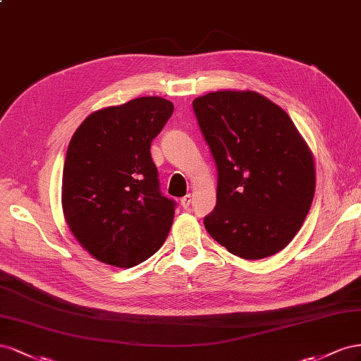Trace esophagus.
I'll list each match as a JSON object with an SVG mask.
<instances>
[{"instance_id": "1", "label": "esophagus", "mask_w": 361, "mask_h": 361, "mask_svg": "<svg viewBox=\"0 0 361 361\" xmlns=\"http://www.w3.org/2000/svg\"><path fill=\"white\" fill-rule=\"evenodd\" d=\"M190 202H192L190 193H189V195H186V197H183V198L180 200V204H181V207H183V209H189V207H190Z\"/></svg>"}]
</instances>
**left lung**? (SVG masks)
<instances>
[{
    "label": "left lung",
    "instance_id": "1",
    "mask_svg": "<svg viewBox=\"0 0 361 361\" xmlns=\"http://www.w3.org/2000/svg\"><path fill=\"white\" fill-rule=\"evenodd\" d=\"M192 106L218 169L216 207L204 218L205 230L245 260L281 251L312 207L310 148L290 116L257 92H210Z\"/></svg>",
    "mask_w": 361,
    "mask_h": 361
}]
</instances>
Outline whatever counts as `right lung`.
<instances>
[{
  "label": "right lung",
  "mask_w": 361,
  "mask_h": 361,
  "mask_svg": "<svg viewBox=\"0 0 361 361\" xmlns=\"http://www.w3.org/2000/svg\"><path fill=\"white\" fill-rule=\"evenodd\" d=\"M173 111L142 97L89 115L72 136L61 181L71 233L97 260L133 267L166 240L175 201L160 192L151 142Z\"/></svg>",
  "instance_id": "right-lung-1"
}]
</instances>
